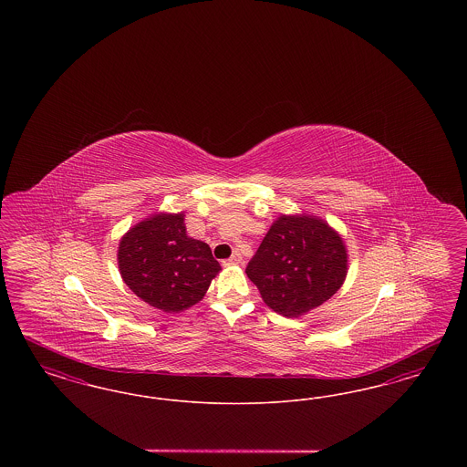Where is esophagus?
<instances>
[{"instance_id":"obj_1","label":"esophagus","mask_w":467,"mask_h":467,"mask_svg":"<svg viewBox=\"0 0 467 467\" xmlns=\"http://www.w3.org/2000/svg\"><path fill=\"white\" fill-rule=\"evenodd\" d=\"M244 261V257H242V254L240 252H234L227 261H223V266H234V265H240Z\"/></svg>"}]
</instances>
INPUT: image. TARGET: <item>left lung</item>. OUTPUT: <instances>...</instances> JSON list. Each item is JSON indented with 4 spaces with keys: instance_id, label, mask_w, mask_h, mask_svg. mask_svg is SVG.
Segmentation results:
<instances>
[{
    "instance_id": "1",
    "label": "left lung",
    "mask_w": 467,
    "mask_h": 467,
    "mask_svg": "<svg viewBox=\"0 0 467 467\" xmlns=\"http://www.w3.org/2000/svg\"><path fill=\"white\" fill-rule=\"evenodd\" d=\"M341 236L313 215H280L246 266V276L278 315L297 318L331 299L345 282Z\"/></svg>"
}]
</instances>
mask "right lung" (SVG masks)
<instances>
[{"instance_id": "add662e5", "label": "right lung", "mask_w": 467, "mask_h": 467, "mask_svg": "<svg viewBox=\"0 0 467 467\" xmlns=\"http://www.w3.org/2000/svg\"><path fill=\"white\" fill-rule=\"evenodd\" d=\"M183 213H156L120 240L117 261L124 284L166 313L200 303L221 265L210 246L187 236Z\"/></svg>"}]
</instances>
